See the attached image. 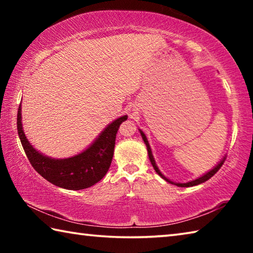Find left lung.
Returning a JSON list of instances; mask_svg holds the SVG:
<instances>
[{
	"instance_id": "1",
	"label": "left lung",
	"mask_w": 253,
	"mask_h": 253,
	"mask_svg": "<svg viewBox=\"0 0 253 253\" xmlns=\"http://www.w3.org/2000/svg\"><path fill=\"white\" fill-rule=\"evenodd\" d=\"M139 132H140V135H142V137H143V140H144V143L146 144V147H147V152H148V157H149V161H151V163H152V165H153V168H154V169L156 170V173L160 175V176L162 177V178H164L165 181H168L169 183H170V184H174V185H176V186H179V187H190V186H194V185H199V184H201V183H204V182H207L208 179H210L211 178L214 174H215L217 170H219L220 169H221V166L223 165V163H224V161H225V157L223 158V160H222L219 164H217L215 168H213L211 170H210V172H208L207 174H204V175H202V176L201 177H199V178H196V179H194V181H191V182H187V183H174V182H172V181H169V178H166L164 175H163L162 173H161V170L158 169V168H157V165H156V163H155V160H154V156H153V154H152V149H151V146H149V143H148V140H147V138H146V136H145V134L144 132L139 129Z\"/></svg>"
}]
</instances>
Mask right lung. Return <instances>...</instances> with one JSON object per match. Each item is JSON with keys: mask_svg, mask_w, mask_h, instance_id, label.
Returning a JSON list of instances; mask_svg holds the SVG:
<instances>
[{"mask_svg": "<svg viewBox=\"0 0 253 253\" xmlns=\"http://www.w3.org/2000/svg\"><path fill=\"white\" fill-rule=\"evenodd\" d=\"M127 116L109 124L90 146L69 158H51L34 148L25 137L22 128L21 105L18 109V132L23 149L33 169L46 181L67 190H84L95 185L108 172L114 156L118 128Z\"/></svg>", "mask_w": 253, "mask_h": 253, "instance_id": "add662e5", "label": "right lung"}]
</instances>
